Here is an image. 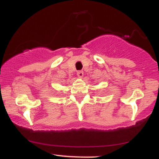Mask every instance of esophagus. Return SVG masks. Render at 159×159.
Returning <instances> with one entry per match:
<instances>
[{
	"label": "esophagus",
	"instance_id": "esophagus-1",
	"mask_svg": "<svg viewBox=\"0 0 159 159\" xmlns=\"http://www.w3.org/2000/svg\"><path fill=\"white\" fill-rule=\"evenodd\" d=\"M77 75L78 77H82L84 75V72L82 70H79L77 72Z\"/></svg>",
	"mask_w": 159,
	"mask_h": 159
}]
</instances>
